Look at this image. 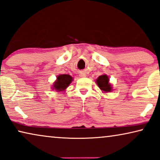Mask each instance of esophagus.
Segmentation results:
<instances>
[{"label": "esophagus", "mask_w": 160, "mask_h": 160, "mask_svg": "<svg viewBox=\"0 0 160 160\" xmlns=\"http://www.w3.org/2000/svg\"><path fill=\"white\" fill-rule=\"evenodd\" d=\"M80 76H81V77H85V76H86V74H85V73H81V74H80Z\"/></svg>", "instance_id": "1"}]
</instances>
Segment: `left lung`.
<instances>
[{
  "label": "left lung",
  "mask_w": 160,
  "mask_h": 160,
  "mask_svg": "<svg viewBox=\"0 0 160 160\" xmlns=\"http://www.w3.org/2000/svg\"><path fill=\"white\" fill-rule=\"evenodd\" d=\"M96 82L98 87L103 92H110L112 89L111 85L109 83V78L107 75H102L99 76Z\"/></svg>",
  "instance_id": "obj_1"
}]
</instances>
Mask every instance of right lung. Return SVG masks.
I'll return each mask as SVG.
<instances>
[{"mask_svg": "<svg viewBox=\"0 0 160 160\" xmlns=\"http://www.w3.org/2000/svg\"><path fill=\"white\" fill-rule=\"evenodd\" d=\"M72 81V77L68 74L58 76L57 81L55 82L53 89H55L56 91H63L68 87Z\"/></svg>", "mask_w": 160, "mask_h": 160, "instance_id": "1", "label": "right lung"}]
</instances>
